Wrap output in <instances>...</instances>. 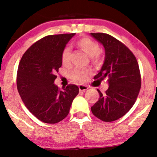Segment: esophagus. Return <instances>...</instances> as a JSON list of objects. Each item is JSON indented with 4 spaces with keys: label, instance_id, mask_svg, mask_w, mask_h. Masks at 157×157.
Instances as JSON below:
<instances>
[{
    "label": "esophagus",
    "instance_id": "esophagus-1",
    "mask_svg": "<svg viewBox=\"0 0 157 157\" xmlns=\"http://www.w3.org/2000/svg\"><path fill=\"white\" fill-rule=\"evenodd\" d=\"M78 88H79V91H85L86 90H87L89 88L86 86H84V85H79L78 86Z\"/></svg>",
    "mask_w": 157,
    "mask_h": 157
}]
</instances>
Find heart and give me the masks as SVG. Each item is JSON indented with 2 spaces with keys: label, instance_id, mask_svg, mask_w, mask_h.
Masks as SVG:
<instances>
[{
  "label": "heart",
  "instance_id": "1",
  "mask_svg": "<svg viewBox=\"0 0 157 157\" xmlns=\"http://www.w3.org/2000/svg\"><path fill=\"white\" fill-rule=\"evenodd\" d=\"M75 44L77 47L91 56L92 61L97 62L100 59V46L97 42L89 37H82L76 40ZM71 48L66 46L62 51L61 55V62L63 65H68L70 63ZM91 74L90 71L83 69L81 67H76L70 72L71 78L75 81L83 83L86 81L89 75Z\"/></svg>",
  "mask_w": 157,
  "mask_h": 157
}]
</instances>
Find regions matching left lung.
Wrapping results in <instances>:
<instances>
[{"instance_id": "left-lung-1", "label": "left lung", "mask_w": 157, "mask_h": 157, "mask_svg": "<svg viewBox=\"0 0 157 157\" xmlns=\"http://www.w3.org/2000/svg\"><path fill=\"white\" fill-rule=\"evenodd\" d=\"M103 44L105 61L95 80L108 81L109 89L91 106L93 114L103 121L120 119L134 106L140 91L141 81L138 62L123 43L107 33H91Z\"/></svg>"}]
</instances>
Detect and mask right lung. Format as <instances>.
Wrapping results in <instances>:
<instances>
[{"instance_id": "1", "label": "right lung", "mask_w": 157, "mask_h": 157, "mask_svg": "<svg viewBox=\"0 0 157 157\" xmlns=\"http://www.w3.org/2000/svg\"><path fill=\"white\" fill-rule=\"evenodd\" d=\"M75 34L45 36L25 51L19 63V95L30 112L44 123L56 124L65 119L78 94L74 84L61 89L54 84L56 74L62 65V51Z\"/></svg>"}]
</instances>
